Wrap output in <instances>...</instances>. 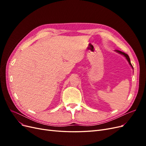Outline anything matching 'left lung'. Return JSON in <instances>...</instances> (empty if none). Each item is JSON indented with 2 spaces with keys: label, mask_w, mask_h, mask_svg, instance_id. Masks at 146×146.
Wrapping results in <instances>:
<instances>
[{
  "label": "left lung",
  "mask_w": 146,
  "mask_h": 146,
  "mask_svg": "<svg viewBox=\"0 0 146 146\" xmlns=\"http://www.w3.org/2000/svg\"><path fill=\"white\" fill-rule=\"evenodd\" d=\"M115 51H116V52L119 53V54H121V55H122L124 56L125 57V58L127 59V60L128 61V62H129V64L131 66V67L132 68V69H133V66H132V65H131V62H130V58H129V55H127V54H125L124 52H121V51H119V50H116Z\"/></svg>",
  "instance_id": "8db88e82"
}]
</instances>
